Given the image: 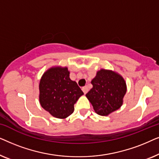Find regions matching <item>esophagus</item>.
I'll return each mask as SVG.
<instances>
[{"mask_svg": "<svg viewBox=\"0 0 159 159\" xmlns=\"http://www.w3.org/2000/svg\"><path fill=\"white\" fill-rule=\"evenodd\" d=\"M82 91H83V93H84V94H86V93L88 92L89 89L88 88V86H84V87H83V88H82Z\"/></svg>", "mask_w": 159, "mask_h": 159, "instance_id": "obj_1", "label": "esophagus"}]
</instances>
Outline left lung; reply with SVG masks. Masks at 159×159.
I'll list each match as a JSON object with an SVG mask.
<instances>
[{
    "mask_svg": "<svg viewBox=\"0 0 159 159\" xmlns=\"http://www.w3.org/2000/svg\"><path fill=\"white\" fill-rule=\"evenodd\" d=\"M91 84L93 88L86 94L95 113L108 116L121 107L127 92V84L118 73L101 69L97 71Z\"/></svg>",
    "mask_w": 159,
    "mask_h": 159,
    "instance_id": "left-lung-1",
    "label": "left lung"
}]
</instances>
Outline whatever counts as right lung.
<instances>
[{"label":"right lung","mask_w":159,"mask_h":159,"mask_svg":"<svg viewBox=\"0 0 159 159\" xmlns=\"http://www.w3.org/2000/svg\"><path fill=\"white\" fill-rule=\"evenodd\" d=\"M39 100L52 116L65 119L72 114L74 105L84 94L77 82L69 78L67 67H51L43 74L39 84Z\"/></svg>","instance_id":"obj_1"}]
</instances>
